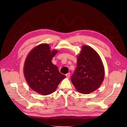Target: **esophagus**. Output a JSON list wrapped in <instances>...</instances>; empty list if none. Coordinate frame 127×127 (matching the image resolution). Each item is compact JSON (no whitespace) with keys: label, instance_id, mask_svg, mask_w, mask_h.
<instances>
[{"label":"esophagus","instance_id":"esophagus-1","mask_svg":"<svg viewBox=\"0 0 127 127\" xmlns=\"http://www.w3.org/2000/svg\"><path fill=\"white\" fill-rule=\"evenodd\" d=\"M66 77H67V78H69V77H70V73H68V74H66Z\"/></svg>","mask_w":127,"mask_h":127}]
</instances>
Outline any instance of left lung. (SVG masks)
I'll list each match as a JSON object with an SVG mask.
<instances>
[{
  "mask_svg": "<svg viewBox=\"0 0 127 127\" xmlns=\"http://www.w3.org/2000/svg\"><path fill=\"white\" fill-rule=\"evenodd\" d=\"M104 77V66L98 53L89 46H82L71 77L76 89L82 94H90L100 86Z\"/></svg>",
  "mask_w": 127,
  "mask_h": 127,
  "instance_id": "obj_1",
  "label": "left lung"
}]
</instances>
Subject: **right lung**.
<instances>
[{"mask_svg":"<svg viewBox=\"0 0 127 127\" xmlns=\"http://www.w3.org/2000/svg\"><path fill=\"white\" fill-rule=\"evenodd\" d=\"M58 50H50L47 44H41L32 49L27 57L24 66L25 78L30 87L42 95L52 94L66 77L53 64L51 60Z\"/></svg>","mask_w":127,"mask_h":127,"instance_id":"add662e5","label":"right lung"}]
</instances>
